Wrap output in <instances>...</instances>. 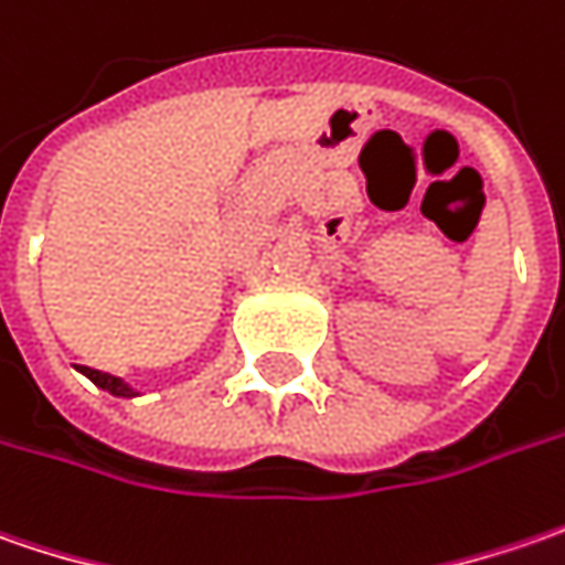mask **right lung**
I'll return each mask as SVG.
<instances>
[{
    "label": "right lung",
    "instance_id": "1",
    "mask_svg": "<svg viewBox=\"0 0 565 565\" xmlns=\"http://www.w3.org/2000/svg\"><path fill=\"white\" fill-rule=\"evenodd\" d=\"M82 373H85L87 380L94 382L97 388H104V392H110L116 398H136L138 392L129 385L126 380H119V376H110V373H100V370H90V366H82Z\"/></svg>",
    "mask_w": 565,
    "mask_h": 565
}]
</instances>
